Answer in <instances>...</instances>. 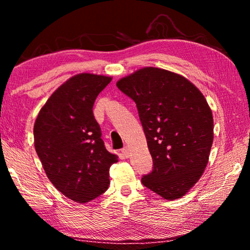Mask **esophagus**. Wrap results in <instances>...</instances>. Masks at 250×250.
Returning a JSON list of instances; mask_svg holds the SVG:
<instances>
[{"instance_id": "esophagus-1", "label": "esophagus", "mask_w": 250, "mask_h": 250, "mask_svg": "<svg viewBox=\"0 0 250 250\" xmlns=\"http://www.w3.org/2000/svg\"><path fill=\"white\" fill-rule=\"evenodd\" d=\"M121 152H122V154L125 156V158H128V156L130 155V152H129V147L128 146H125L124 149L121 150Z\"/></svg>"}]
</instances>
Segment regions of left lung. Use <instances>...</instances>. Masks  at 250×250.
<instances>
[{"mask_svg": "<svg viewBox=\"0 0 250 250\" xmlns=\"http://www.w3.org/2000/svg\"><path fill=\"white\" fill-rule=\"evenodd\" d=\"M117 87L137 104L153 170L142 184L166 200H176L200 180L214 138L211 110L202 92L181 75L145 67Z\"/></svg>", "mask_w": 250, "mask_h": 250, "instance_id": "left-lung-1", "label": "left lung"}]
</instances>
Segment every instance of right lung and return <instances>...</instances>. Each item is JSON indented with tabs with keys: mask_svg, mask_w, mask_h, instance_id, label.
<instances>
[{
	"mask_svg": "<svg viewBox=\"0 0 250 250\" xmlns=\"http://www.w3.org/2000/svg\"><path fill=\"white\" fill-rule=\"evenodd\" d=\"M111 77L79 74L55 90L34 125V145L46 175L70 200L87 203L108 189L118 156L107 151L92 112Z\"/></svg>",
	"mask_w": 250,
	"mask_h": 250,
	"instance_id": "add662e5",
	"label": "right lung"
}]
</instances>
